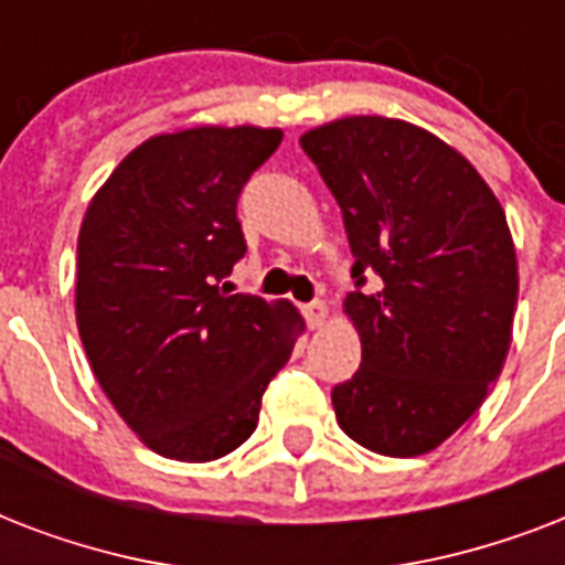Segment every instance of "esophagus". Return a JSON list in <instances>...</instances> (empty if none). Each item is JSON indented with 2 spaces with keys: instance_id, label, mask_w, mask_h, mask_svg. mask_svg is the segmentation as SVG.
<instances>
[{
  "instance_id": "esophagus-1",
  "label": "esophagus",
  "mask_w": 565,
  "mask_h": 565,
  "mask_svg": "<svg viewBox=\"0 0 565 565\" xmlns=\"http://www.w3.org/2000/svg\"><path fill=\"white\" fill-rule=\"evenodd\" d=\"M301 313H305V319H308L310 328H322L328 319V305L322 299H317V301H310V305H305V308H301Z\"/></svg>"
}]
</instances>
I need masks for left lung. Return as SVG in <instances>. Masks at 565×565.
I'll use <instances>...</instances> for the list:
<instances>
[{"instance_id":"obj_1","label":"left lung","mask_w":565,"mask_h":565,"mask_svg":"<svg viewBox=\"0 0 565 565\" xmlns=\"http://www.w3.org/2000/svg\"><path fill=\"white\" fill-rule=\"evenodd\" d=\"M343 207L361 370L334 386L340 428L386 457L428 455L483 404L513 340L516 246L481 172L425 128L343 117L299 137ZM375 271V291H361Z\"/></svg>"}]
</instances>
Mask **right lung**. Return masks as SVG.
Returning <instances> with one entry per match:
<instances>
[{
    "label": "right lung",
    "instance_id": "right-lung-1",
    "mask_svg": "<svg viewBox=\"0 0 565 565\" xmlns=\"http://www.w3.org/2000/svg\"><path fill=\"white\" fill-rule=\"evenodd\" d=\"M281 128L193 126L131 149L78 231L75 322L90 370L154 455L207 463L252 437L305 319L228 296L246 252L237 195Z\"/></svg>",
    "mask_w": 565,
    "mask_h": 565
}]
</instances>
